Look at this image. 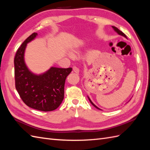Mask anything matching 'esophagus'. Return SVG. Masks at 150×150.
<instances>
[{
    "instance_id": "obj_1",
    "label": "esophagus",
    "mask_w": 150,
    "mask_h": 150,
    "mask_svg": "<svg viewBox=\"0 0 150 150\" xmlns=\"http://www.w3.org/2000/svg\"><path fill=\"white\" fill-rule=\"evenodd\" d=\"M72 71L74 72H75V73H77V74H78V73H79V69L78 67H73Z\"/></svg>"
}]
</instances>
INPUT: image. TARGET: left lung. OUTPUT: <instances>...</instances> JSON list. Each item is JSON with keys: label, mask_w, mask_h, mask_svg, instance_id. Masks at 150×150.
Returning a JSON list of instances; mask_svg holds the SVG:
<instances>
[{"label": "left lung", "mask_w": 150, "mask_h": 150, "mask_svg": "<svg viewBox=\"0 0 150 150\" xmlns=\"http://www.w3.org/2000/svg\"><path fill=\"white\" fill-rule=\"evenodd\" d=\"M112 27L113 28H114V30H115V31H116V32H117L118 34H120V35H123V36H124V37H125V38H126V35H125V34H124V33H123V32H122L121 30H119V29H118V28H116V27H114V26H112ZM88 98H89V97H88ZM89 100H90V103H91V104H92V105H93V106H94V107H96V108L97 109H100L99 108H97V107L96 106V105H95V104H93V103H92V101H91V100L90 99V98H89Z\"/></svg>", "instance_id": "8db88e82"}]
</instances>
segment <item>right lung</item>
I'll list each match as a JSON object with an SVG mask.
<instances>
[{"mask_svg":"<svg viewBox=\"0 0 150 150\" xmlns=\"http://www.w3.org/2000/svg\"><path fill=\"white\" fill-rule=\"evenodd\" d=\"M37 33L28 37L18 49L14 59L15 87L21 100L27 106L41 111H52L59 107L64 97V85L71 67H52L41 75L28 70L24 62L27 44Z\"/></svg>","mask_w":150,"mask_h":150,"instance_id":"right-lung-1","label":"right lung"}]
</instances>
